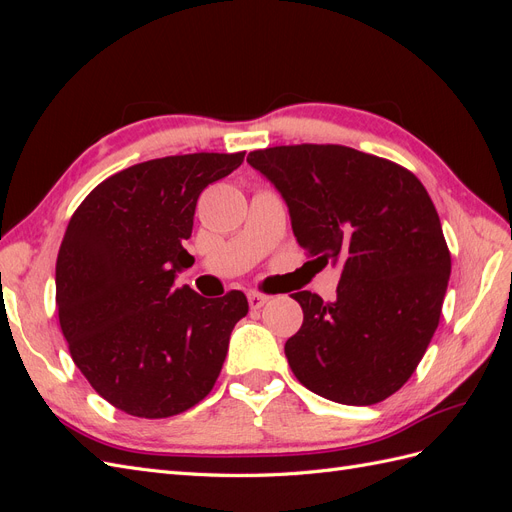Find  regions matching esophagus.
<instances>
[{
  "label": "esophagus",
  "instance_id": "34e87169",
  "mask_svg": "<svg viewBox=\"0 0 512 512\" xmlns=\"http://www.w3.org/2000/svg\"><path fill=\"white\" fill-rule=\"evenodd\" d=\"M269 301L267 294H260V292H247V303H250L252 309H260L262 305H265Z\"/></svg>",
  "mask_w": 512,
  "mask_h": 512
}]
</instances>
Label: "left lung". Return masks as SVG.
<instances>
[{
	"label": "left lung",
	"mask_w": 512,
	"mask_h": 512,
	"mask_svg": "<svg viewBox=\"0 0 512 512\" xmlns=\"http://www.w3.org/2000/svg\"><path fill=\"white\" fill-rule=\"evenodd\" d=\"M247 164L282 194L307 256L342 265L335 301L292 294L303 309L284 346L292 374L337 404H378L421 363L451 275L427 190L399 164L344 145L269 147Z\"/></svg>",
	"instance_id": "1"
}]
</instances>
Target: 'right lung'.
Here are the masks:
<instances>
[{
  "label": "right lung",
  "mask_w": 512,
  "mask_h": 512,
  "mask_svg": "<svg viewBox=\"0 0 512 512\" xmlns=\"http://www.w3.org/2000/svg\"><path fill=\"white\" fill-rule=\"evenodd\" d=\"M239 153H188L108 177L74 211L55 267L57 314L72 361L121 412L166 418L218 380L230 333L247 314L241 290L205 299L177 273L194 258L196 200L239 168Z\"/></svg>",
  "instance_id": "1"
}]
</instances>
